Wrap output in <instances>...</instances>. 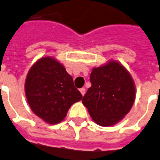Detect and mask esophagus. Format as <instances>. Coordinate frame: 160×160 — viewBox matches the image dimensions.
Masks as SVG:
<instances>
[{
  "label": "esophagus",
  "mask_w": 160,
  "mask_h": 160,
  "mask_svg": "<svg viewBox=\"0 0 160 160\" xmlns=\"http://www.w3.org/2000/svg\"><path fill=\"white\" fill-rule=\"evenodd\" d=\"M80 92L81 93V94H82V96H84L85 94H86V89H85L84 88H82L80 89Z\"/></svg>",
  "instance_id": "1"
}]
</instances>
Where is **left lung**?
<instances>
[{"instance_id": "1", "label": "left lung", "mask_w": 160, "mask_h": 160, "mask_svg": "<svg viewBox=\"0 0 160 160\" xmlns=\"http://www.w3.org/2000/svg\"><path fill=\"white\" fill-rule=\"evenodd\" d=\"M90 82L92 86L82 103L94 122L108 127L121 121L136 98V88L130 72L119 62L110 60L93 68Z\"/></svg>"}]
</instances>
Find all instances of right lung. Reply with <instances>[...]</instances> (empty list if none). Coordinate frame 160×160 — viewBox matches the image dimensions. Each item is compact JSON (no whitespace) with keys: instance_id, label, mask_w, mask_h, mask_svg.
<instances>
[{"instance_id":"right-lung-1","label":"right lung","mask_w":160,"mask_h":160,"mask_svg":"<svg viewBox=\"0 0 160 160\" xmlns=\"http://www.w3.org/2000/svg\"><path fill=\"white\" fill-rule=\"evenodd\" d=\"M24 88L31 110L50 124L63 121L72 105L82 99L65 66L51 57L41 58L30 67Z\"/></svg>"}]
</instances>
